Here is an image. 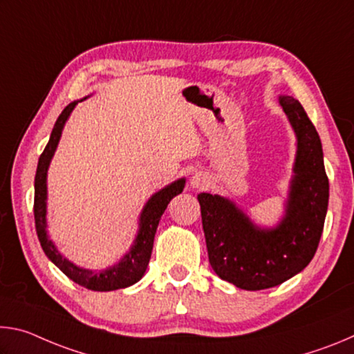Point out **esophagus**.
Masks as SVG:
<instances>
[{"label":"esophagus","instance_id":"1","mask_svg":"<svg viewBox=\"0 0 354 354\" xmlns=\"http://www.w3.org/2000/svg\"><path fill=\"white\" fill-rule=\"evenodd\" d=\"M207 184H209V179L206 175H203L201 171L194 173L190 178V185L194 189H205V187H207Z\"/></svg>","mask_w":354,"mask_h":354}]
</instances>
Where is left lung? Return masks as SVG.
<instances>
[{
  "label": "left lung",
  "mask_w": 354,
  "mask_h": 354,
  "mask_svg": "<svg viewBox=\"0 0 354 354\" xmlns=\"http://www.w3.org/2000/svg\"><path fill=\"white\" fill-rule=\"evenodd\" d=\"M278 101L297 137L293 175L278 225H256L226 196L198 195L211 267L243 290L270 289L301 272L319 247L328 211L329 183L319 133L295 98L281 95Z\"/></svg>",
  "instance_id": "1"
}]
</instances>
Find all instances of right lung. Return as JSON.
I'll return each instance as SVG.
<instances>
[{"instance_id": "obj_1", "label": "right lung", "mask_w": 354, "mask_h": 354, "mask_svg": "<svg viewBox=\"0 0 354 354\" xmlns=\"http://www.w3.org/2000/svg\"><path fill=\"white\" fill-rule=\"evenodd\" d=\"M87 98V97H86ZM86 98L73 101L62 111L61 115L56 120L55 128L51 131L50 142L45 147L44 153H41L37 165V173H35V181H34V218H35V230H37V236L41 248H44L45 254L48 256L55 266L62 273L75 281L76 284H80L86 289L97 290V292H109L117 289H124L136 284L137 281H140L143 274L147 272L149 257H151L153 251V242L154 234L158 230L159 220L162 217L164 211L169 206L173 196L181 194L185 185V178H179L171 184L165 185L164 189L156 192L149 200L143 206L140 217H139V230H137V236L134 239L133 245L127 254L117 263H113L112 267H107L104 270H91V268H84L76 266L67 257L61 254V251L57 250L55 242L51 241L48 236V220H46V200H48V187H46V176L48 169H50L51 159L56 153V148L61 140L62 129L67 123L70 113L73 112L77 103H81Z\"/></svg>"}]
</instances>
